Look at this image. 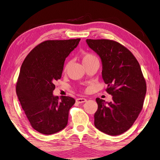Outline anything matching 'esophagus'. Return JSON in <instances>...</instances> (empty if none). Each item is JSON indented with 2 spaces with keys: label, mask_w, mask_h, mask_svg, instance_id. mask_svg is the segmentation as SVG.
Returning <instances> with one entry per match:
<instances>
[{
  "label": "esophagus",
  "mask_w": 160,
  "mask_h": 160,
  "mask_svg": "<svg viewBox=\"0 0 160 160\" xmlns=\"http://www.w3.org/2000/svg\"><path fill=\"white\" fill-rule=\"evenodd\" d=\"M76 102L78 103H83V102H85L87 101V100L85 99V98H77L76 99Z\"/></svg>",
  "instance_id": "34e87169"
}]
</instances>
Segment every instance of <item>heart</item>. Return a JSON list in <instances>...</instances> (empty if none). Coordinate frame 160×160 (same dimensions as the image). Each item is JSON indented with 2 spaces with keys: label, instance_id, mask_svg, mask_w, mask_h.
Returning a JSON list of instances; mask_svg holds the SVG:
<instances>
[{
  "label": "heart",
  "instance_id": "b5f03b06",
  "mask_svg": "<svg viewBox=\"0 0 160 160\" xmlns=\"http://www.w3.org/2000/svg\"><path fill=\"white\" fill-rule=\"evenodd\" d=\"M82 60L83 64H86V63L93 62V61H95V60H98V58L92 53H84L82 54ZM69 62H67L65 63V64H64V69H63L64 71H67L68 67H69Z\"/></svg>",
  "mask_w": 160,
  "mask_h": 160
}]
</instances>
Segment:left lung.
Returning a JSON list of instances; mask_svg holds the SVG:
<instances>
[{"mask_svg":"<svg viewBox=\"0 0 160 160\" xmlns=\"http://www.w3.org/2000/svg\"><path fill=\"white\" fill-rule=\"evenodd\" d=\"M86 41L100 57L106 91L113 96L107 104L96 98L95 127L108 135H120L132 127L143 107L147 84L140 64L130 51L114 40Z\"/></svg>","mask_w":160,"mask_h":160,"instance_id":"left-lung-1","label":"left lung"}]
</instances>
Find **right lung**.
Masks as SVG:
<instances>
[{"instance_id":"1","label":"right lung","mask_w":160,"mask_h":160,"mask_svg":"<svg viewBox=\"0 0 160 160\" xmlns=\"http://www.w3.org/2000/svg\"><path fill=\"white\" fill-rule=\"evenodd\" d=\"M80 38L46 40L25 58L16 83V94L30 124L36 131L51 135L67 124L75 100L54 96L56 80L61 78L64 60Z\"/></svg>"}]
</instances>
